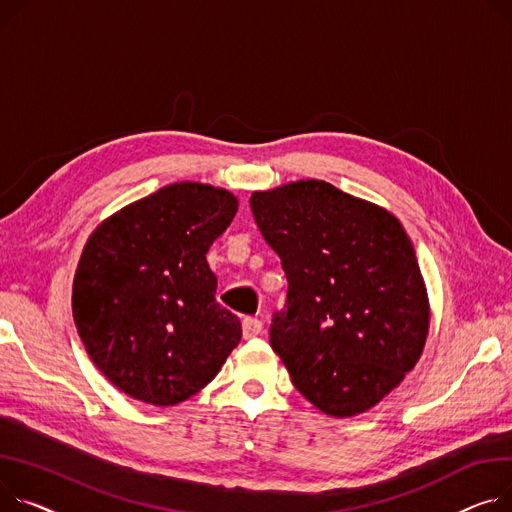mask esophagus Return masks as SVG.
<instances>
[{
	"instance_id": "34e87169",
	"label": "esophagus",
	"mask_w": 512,
	"mask_h": 512,
	"mask_svg": "<svg viewBox=\"0 0 512 512\" xmlns=\"http://www.w3.org/2000/svg\"><path fill=\"white\" fill-rule=\"evenodd\" d=\"M261 331H263V323H261L259 319H255V317H247V319L243 321V335H245V339L257 337Z\"/></svg>"
}]
</instances>
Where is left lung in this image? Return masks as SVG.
Here are the masks:
<instances>
[{
  "mask_svg": "<svg viewBox=\"0 0 512 512\" xmlns=\"http://www.w3.org/2000/svg\"><path fill=\"white\" fill-rule=\"evenodd\" d=\"M251 208L288 278L271 348L323 414L368 412L426 346L430 302L410 236L389 210L317 179L253 191Z\"/></svg>",
  "mask_w": 512,
  "mask_h": 512,
  "instance_id": "obj_1",
  "label": "left lung"
}]
</instances>
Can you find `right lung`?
Returning <instances> with one entry per match:
<instances>
[{
    "label": "right lung",
    "mask_w": 512,
    "mask_h": 512,
    "mask_svg": "<svg viewBox=\"0 0 512 512\" xmlns=\"http://www.w3.org/2000/svg\"><path fill=\"white\" fill-rule=\"evenodd\" d=\"M236 210L230 191L183 181L129 203L88 236L74 321L90 360L125 395L177 405L241 342V321L216 302L206 259Z\"/></svg>",
    "instance_id": "1"
}]
</instances>
